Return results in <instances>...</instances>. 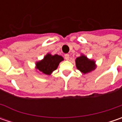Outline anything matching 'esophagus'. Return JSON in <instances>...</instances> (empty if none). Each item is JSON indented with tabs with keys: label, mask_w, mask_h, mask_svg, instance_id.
<instances>
[{
	"label": "esophagus",
	"mask_w": 122,
	"mask_h": 122,
	"mask_svg": "<svg viewBox=\"0 0 122 122\" xmlns=\"http://www.w3.org/2000/svg\"><path fill=\"white\" fill-rule=\"evenodd\" d=\"M69 58H70L69 54H65V55H64V58L66 59V60H69Z\"/></svg>",
	"instance_id": "1"
}]
</instances>
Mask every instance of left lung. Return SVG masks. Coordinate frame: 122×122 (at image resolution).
Instances as JSON below:
<instances>
[{"mask_svg":"<svg viewBox=\"0 0 122 122\" xmlns=\"http://www.w3.org/2000/svg\"><path fill=\"white\" fill-rule=\"evenodd\" d=\"M75 63L78 70L83 74L90 73L96 68L95 61L88 59L84 55H81L77 58L75 60Z\"/></svg>","mask_w":122,"mask_h":122,"instance_id":"1","label":"left lung"}]
</instances>
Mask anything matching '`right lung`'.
<instances>
[{
    "instance_id": "obj_1",
    "label": "right lung",
    "mask_w": 122,
    "mask_h": 122,
    "mask_svg": "<svg viewBox=\"0 0 122 122\" xmlns=\"http://www.w3.org/2000/svg\"><path fill=\"white\" fill-rule=\"evenodd\" d=\"M62 60H64V58L61 56L57 54L52 56L47 54L42 60L36 63V68L43 74L49 75L57 69L60 62Z\"/></svg>"
}]
</instances>
